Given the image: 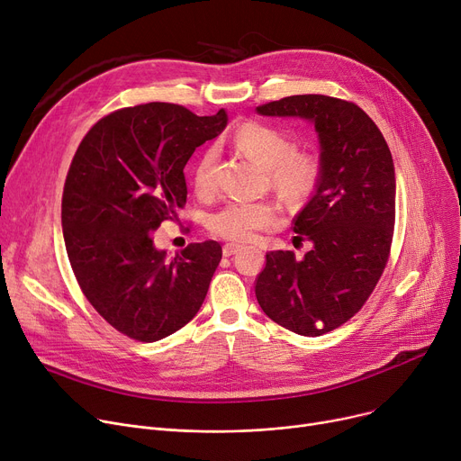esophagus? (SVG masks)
<instances>
[{
  "label": "esophagus",
  "instance_id": "1",
  "mask_svg": "<svg viewBox=\"0 0 461 461\" xmlns=\"http://www.w3.org/2000/svg\"><path fill=\"white\" fill-rule=\"evenodd\" d=\"M240 249H243V245H237V243H226V245L222 247V254H224L226 258H230V256L237 254Z\"/></svg>",
  "mask_w": 461,
  "mask_h": 461
}]
</instances>
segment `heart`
<instances>
[{"label": "heart", "mask_w": 461, "mask_h": 461, "mask_svg": "<svg viewBox=\"0 0 461 461\" xmlns=\"http://www.w3.org/2000/svg\"><path fill=\"white\" fill-rule=\"evenodd\" d=\"M240 151L252 157L269 172L276 190L285 198L297 200L313 186L318 177V162L312 155L294 151V141L285 132L261 123H247L235 132ZM216 151L205 149L192 167V183L200 192L212 186ZM278 209L269 202L230 200L207 218L209 230L230 240H249L258 231L278 222Z\"/></svg>", "instance_id": "obj_1"}]
</instances>
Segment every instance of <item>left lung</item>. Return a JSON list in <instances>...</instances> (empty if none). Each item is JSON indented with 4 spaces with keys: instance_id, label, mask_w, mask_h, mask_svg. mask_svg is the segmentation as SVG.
Returning <instances> with one entry per match:
<instances>
[{
    "instance_id": "obj_1",
    "label": "left lung",
    "mask_w": 461,
    "mask_h": 461,
    "mask_svg": "<svg viewBox=\"0 0 461 461\" xmlns=\"http://www.w3.org/2000/svg\"><path fill=\"white\" fill-rule=\"evenodd\" d=\"M265 117H299L320 143L316 192L294 231L313 245L303 259L269 252L256 280L267 316L303 336L346 323L366 303L389 259L396 174L389 145L357 104L325 95H294L258 106Z\"/></svg>"
}]
</instances>
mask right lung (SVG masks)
Instances as JSON below:
<instances>
[{
    "label": "right lung",
    "instance_id": "obj_1",
    "mask_svg": "<svg viewBox=\"0 0 461 461\" xmlns=\"http://www.w3.org/2000/svg\"><path fill=\"white\" fill-rule=\"evenodd\" d=\"M228 125L149 103L103 117L82 140L63 188L70 267L93 308L119 332L157 342L196 316L222 259L216 240L169 258L153 233L186 203L185 166Z\"/></svg>",
    "mask_w": 461,
    "mask_h": 461
}]
</instances>
